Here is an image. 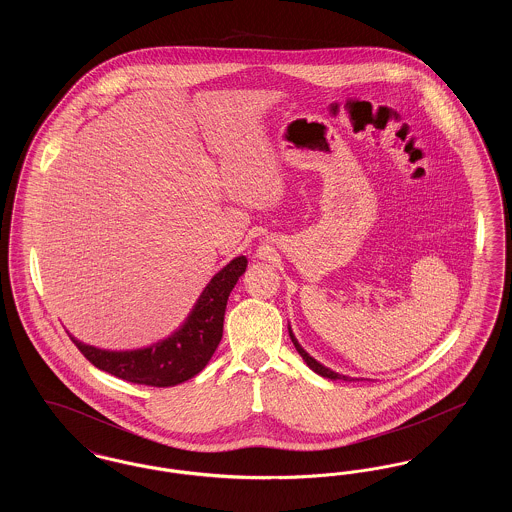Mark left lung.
<instances>
[{"instance_id": "left-lung-1", "label": "left lung", "mask_w": 512, "mask_h": 512, "mask_svg": "<svg viewBox=\"0 0 512 512\" xmlns=\"http://www.w3.org/2000/svg\"><path fill=\"white\" fill-rule=\"evenodd\" d=\"M290 330V338H292L293 345H295V349H297V353L303 357V361L307 363V366L311 368V370H315L317 374H320L322 378H330V380H345V382H353V380H359V378H349V376H343V374H338V372H334V370H330V368H326L324 365H320L317 359H313L301 345H299V341L295 340V336H293L292 328H288Z\"/></svg>"}]
</instances>
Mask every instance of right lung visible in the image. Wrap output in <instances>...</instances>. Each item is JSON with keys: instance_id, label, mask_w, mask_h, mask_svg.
<instances>
[{"instance_id": "add662e5", "label": "right lung", "mask_w": 512, "mask_h": 512, "mask_svg": "<svg viewBox=\"0 0 512 512\" xmlns=\"http://www.w3.org/2000/svg\"><path fill=\"white\" fill-rule=\"evenodd\" d=\"M247 267L244 255L219 270L201 292L190 317L167 340L134 351H105L74 341L80 353L99 370L132 384L169 388L199 374L222 338V322L228 295Z\"/></svg>"}]
</instances>
